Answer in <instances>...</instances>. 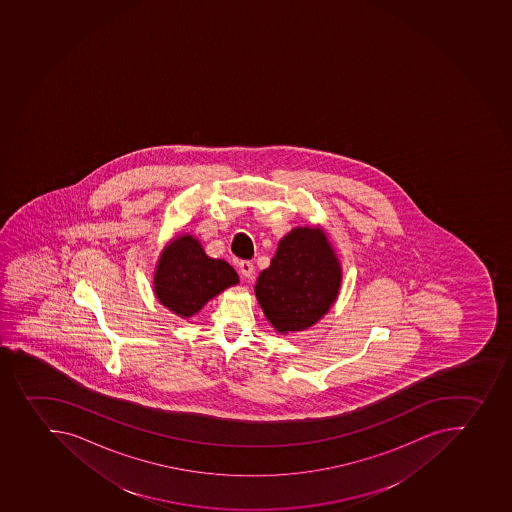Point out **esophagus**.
<instances>
[{
  "label": "esophagus",
  "mask_w": 512,
  "mask_h": 512,
  "mask_svg": "<svg viewBox=\"0 0 512 512\" xmlns=\"http://www.w3.org/2000/svg\"><path fill=\"white\" fill-rule=\"evenodd\" d=\"M254 266L251 261H241L240 263V274L243 279H249L253 276Z\"/></svg>",
  "instance_id": "34e87169"
}]
</instances>
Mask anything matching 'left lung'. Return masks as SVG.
I'll return each mask as SVG.
<instances>
[{
    "mask_svg": "<svg viewBox=\"0 0 512 512\" xmlns=\"http://www.w3.org/2000/svg\"><path fill=\"white\" fill-rule=\"evenodd\" d=\"M340 259L322 226H295L284 235L254 294L281 335L304 332L330 312L341 289Z\"/></svg>",
    "mask_w": 512,
    "mask_h": 512,
    "instance_id": "8db88e82",
    "label": "left lung"
}]
</instances>
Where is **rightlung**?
I'll use <instances>...</instances> for the list:
<instances>
[{"instance_id":"obj_1","label":"right lung","mask_w":512,"mask_h":512,"mask_svg":"<svg viewBox=\"0 0 512 512\" xmlns=\"http://www.w3.org/2000/svg\"><path fill=\"white\" fill-rule=\"evenodd\" d=\"M240 284L235 269L223 259L210 258L190 233L177 235L164 246L152 274V291L167 310L190 318L208 300Z\"/></svg>"}]
</instances>
